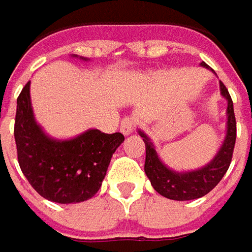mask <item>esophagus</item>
<instances>
[{
	"label": "esophagus",
	"mask_w": 252,
	"mask_h": 252,
	"mask_svg": "<svg viewBox=\"0 0 252 252\" xmlns=\"http://www.w3.org/2000/svg\"><path fill=\"white\" fill-rule=\"evenodd\" d=\"M135 129V120L132 117H126L121 121V126L120 131L124 135H129L134 132Z\"/></svg>",
	"instance_id": "1"
}]
</instances>
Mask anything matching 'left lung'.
<instances>
[{
  "mask_svg": "<svg viewBox=\"0 0 252 252\" xmlns=\"http://www.w3.org/2000/svg\"><path fill=\"white\" fill-rule=\"evenodd\" d=\"M199 65L212 71L215 74V71L206 65L204 61ZM219 85H220V94L227 101L226 135L218 153L213 156L212 160L208 161L202 167L195 170H187V171H177V170L170 169L159 158L151 138L145 134L142 129H138V134L141 135L146 146L145 174L148 176L153 188L160 195L173 201H191V199L201 198L219 184V181L229 169L234 143H236V117H234L233 101L230 97L229 91L221 82H219Z\"/></svg>",
  "mask_w": 252,
  "mask_h": 252,
  "instance_id": "obj_1",
  "label": "left lung"
}]
</instances>
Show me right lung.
Masks as SVG:
<instances>
[{
    "instance_id": "1",
    "label": "right lung",
    "mask_w": 252,
    "mask_h": 252,
    "mask_svg": "<svg viewBox=\"0 0 252 252\" xmlns=\"http://www.w3.org/2000/svg\"><path fill=\"white\" fill-rule=\"evenodd\" d=\"M13 135L25 177L43 198L57 204L91 199L101 187L113 153L124 142L120 132L104 134L94 128L69 139L50 136L34 118L31 82L16 100Z\"/></svg>"
}]
</instances>
